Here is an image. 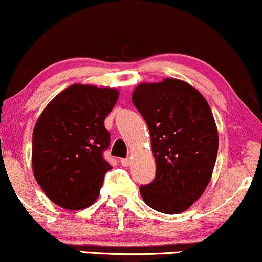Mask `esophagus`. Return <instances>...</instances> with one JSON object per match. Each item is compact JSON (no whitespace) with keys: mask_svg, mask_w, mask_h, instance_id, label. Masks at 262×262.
Masks as SVG:
<instances>
[{"mask_svg":"<svg viewBox=\"0 0 262 262\" xmlns=\"http://www.w3.org/2000/svg\"><path fill=\"white\" fill-rule=\"evenodd\" d=\"M130 163H132L130 158H122V159H120V164H122L123 167H129V166H130Z\"/></svg>","mask_w":262,"mask_h":262,"instance_id":"esophagus-1","label":"esophagus"}]
</instances>
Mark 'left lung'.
<instances>
[{
  "instance_id": "8db88e82",
  "label": "left lung",
  "mask_w": 262,
  "mask_h": 262,
  "mask_svg": "<svg viewBox=\"0 0 262 262\" xmlns=\"http://www.w3.org/2000/svg\"><path fill=\"white\" fill-rule=\"evenodd\" d=\"M150 133L157 172L140 186L143 200L167 214L186 211L202 196L219 150V133L206 99L187 82L140 84L132 94Z\"/></svg>"
}]
</instances>
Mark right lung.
Wrapping results in <instances>:
<instances>
[{
  "label": "right lung",
  "mask_w": 262,
  "mask_h": 262,
  "mask_svg": "<svg viewBox=\"0 0 262 262\" xmlns=\"http://www.w3.org/2000/svg\"><path fill=\"white\" fill-rule=\"evenodd\" d=\"M119 93L112 88L74 84L41 113L32 134V169L54 203L68 210L88 207L99 196L112 166L103 153L110 133L104 120Z\"/></svg>",
  "instance_id": "1"
}]
</instances>
